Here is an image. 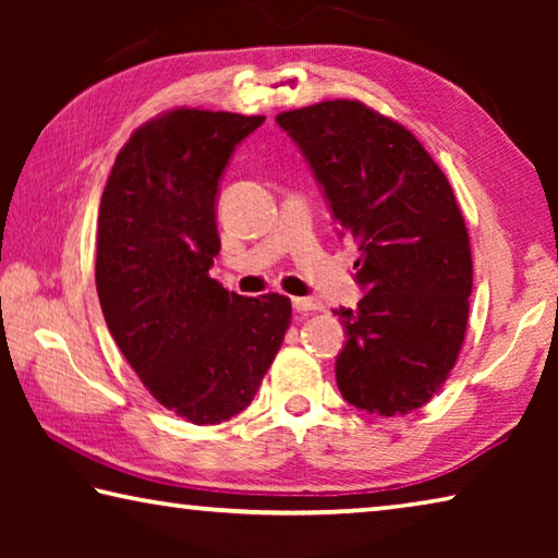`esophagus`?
<instances>
[{
	"mask_svg": "<svg viewBox=\"0 0 558 558\" xmlns=\"http://www.w3.org/2000/svg\"><path fill=\"white\" fill-rule=\"evenodd\" d=\"M292 307L298 313H315V310H323V302L315 298H292Z\"/></svg>",
	"mask_w": 558,
	"mask_h": 558,
	"instance_id": "34e87169",
	"label": "esophagus"
}]
</instances>
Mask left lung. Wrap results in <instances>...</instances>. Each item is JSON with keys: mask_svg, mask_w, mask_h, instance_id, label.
Returning a JSON list of instances; mask_svg holds the SVG:
<instances>
[{"mask_svg": "<svg viewBox=\"0 0 558 558\" xmlns=\"http://www.w3.org/2000/svg\"><path fill=\"white\" fill-rule=\"evenodd\" d=\"M342 233L359 245L356 310L339 307L344 401L376 415L426 405L458 362L468 329L470 235L448 177L413 132L359 100L280 112Z\"/></svg>", "mask_w": 558, "mask_h": 558, "instance_id": "left-lung-1", "label": "left lung"}]
</instances>
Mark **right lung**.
<instances>
[{"label": "right lung", "instance_id": "add662e5", "mask_svg": "<svg viewBox=\"0 0 558 558\" xmlns=\"http://www.w3.org/2000/svg\"><path fill=\"white\" fill-rule=\"evenodd\" d=\"M266 116L174 108L132 132L98 211L102 317L145 389L196 426L253 401L290 327V298H243L209 276L219 179Z\"/></svg>", "mask_w": 558, "mask_h": 558}]
</instances>
